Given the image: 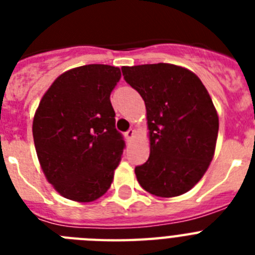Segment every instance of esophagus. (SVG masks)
Listing matches in <instances>:
<instances>
[{"instance_id": "34e87169", "label": "esophagus", "mask_w": 255, "mask_h": 255, "mask_svg": "<svg viewBox=\"0 0 255 255\" xmlns=\"http://www.w3.org/2000/svg\"><path fill=\"white\" fill-rule=\"evenodd\" d=\"M134 134H135V131L132 129H130V130H128V131L125 132V138H126V140L128 141H130L132 139V136H134Z\"/></svg>"}]
</instances>
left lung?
Here are the masks:
<instances>
[{
  "label": "left lung",
  "mask_w": 255,
  "mask_h": 255,
  "mask_svg": "<svg viewBox=\"0 0 255 255\" xmlns=\"http://www.w3.org/2000/svg\"><path fill=\"white\" fill-rule=\"evenodd\" d=\"M121 70L147 108L150 153L135 167L139 184L157 197L184 194L202 179L215 154L218 116L206 87L190 70L176 65Z\"/></svg>",
  "instance_id": "8db88e82"
}]
</instances>
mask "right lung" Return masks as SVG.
Segmentation results:
<instances>
[{
    "label": "right lung",
    "mask_w": 255,
    "mask_h": 255,
    "mask_svg": "<svg viewBox=\"0 0 255 255\" xmlns=\"http://www.w3.org/2000/svg\"><path fill=\"white\" fill-rule=\"evenodd\" d=\"M119 67L85 65L56 79L33 120L38 159L49 184L62 197L93 202L110 189L125 148L115 126L111 92Z\"/></svg>",
    "instance_id": "1"
}]
</instances>
